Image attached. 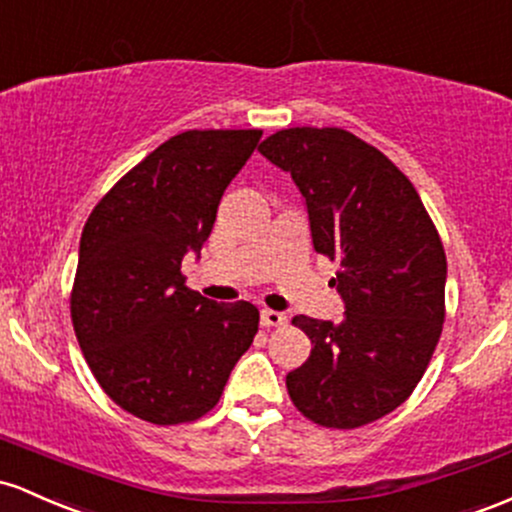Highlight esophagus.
I'll use <instances>...</instances> for the list:
<instances>
[{"label":"esophagus","mask_w":512,"mask_h":512,"mask_svg":"<svg viewBox=\"0 0 512 512\" xmlns=\"http://www.w3.org/2000/svg\"><path fill=\"white\" fill-rule=\"evenodd\" d=\"M260 323L265 325V328H279V325L286 323V316L279 311H269V308H265V311L260 313Z\"/></svg>","instance_id":"34e87169"}]
</instances>
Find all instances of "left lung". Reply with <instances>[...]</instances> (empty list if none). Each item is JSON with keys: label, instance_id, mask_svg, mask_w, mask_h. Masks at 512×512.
<instances>
[{"label": "left lung", "instance_id": "8db88e82", "mask_svg": "<svg viewBox=\"0 0 512 512\" xmlns=\"http://www.w3.org/2000/svg\"><path fill=\"white\" fill-rule=\"evenodd\" d=\"M257 150L306 199L313 247L340 262L330 284L345 301L342 323L291 320L311 338V355L286 374V389L316 425L362 428L411 396L440 340V233L411 179L350 131L284 128Z\"/></svg>", "mask_w": 512, "mask_h": 512}]
</instances>
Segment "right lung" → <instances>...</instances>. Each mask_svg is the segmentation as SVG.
<instances>
[{
  "label": "right lung",
  "mask_w": 512,
  "mask_h": 512,
  "mask_svg": "<svg viewBox=\"0 0 512 512\" xmlns=\"http://www.w3.org/2000/svg\"><path fill=\"white\" fill-rule=\"evenodd\" d=\"M262 131H184L126 172L80 240L70 313L106 396L153 425L192 423L221 398L260 325L250 301L187 289L182 260L211 235L218 204Z\"/></svg>",
  "instance_id": "right-lung-1"
}]
</instances>
